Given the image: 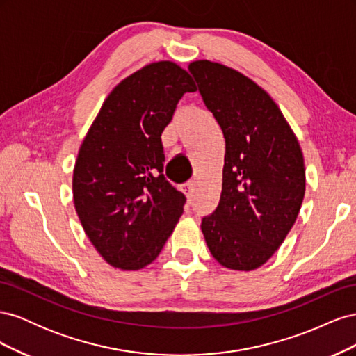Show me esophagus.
I'll return each mask as SVG.
<instances>
[{"instance_id": "34e87169", "label": "esophagus", "mask_w": 356, "mask_h": 356, "mask_svg": "<svg viewBox=\"0 0 356 356\" xmlns=\"http://www.w3.org/2000/svg\"><path fill=\"white\" fill-rule=\"evenodd\" d=\"M184 191H186V195L188 196V197H191L193 195H195V191H196V182L195 181H188L187 184L184 186Z\"/></svg>"}]
</instances>
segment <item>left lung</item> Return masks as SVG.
I'll list each match as a JSON object with an SVG mask.
<instances>
[{"label":"left lung","instance_id":"left-lung-1","mask_svg":"<svg viewBox=\"0 0 356 356\" xmlns=\"http://www.w3.org/2000/svg\"><path fill=\"white\" fill-rule=\"evenodd\" d=\"M188 70L225 138L221 197L202 220L204 242L221 266L251 272L279 250L297 220L306 190L303 153L255 81L207 59Z\"/></svg>","mask_w":356,"mask_h":356}]
</instances>
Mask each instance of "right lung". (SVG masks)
<instances>
[{"instance_id": "1", "label": "right lung", "mask_w": 356, "mask_h": 356, "mask_svg": "<svg viewBox=\"0 0 356 356\" xmlns=\"http://www.w3.org/2000/svg\"><path fill=\"white\" fill-rule=\"evenodd\" d=\"M190 74L175 62L148 63L106 96L75 160L72 199L89 241L122 270L153 263L182 215L186 196L163 175L161 132Z\"/></svg>"}]
</instances>
